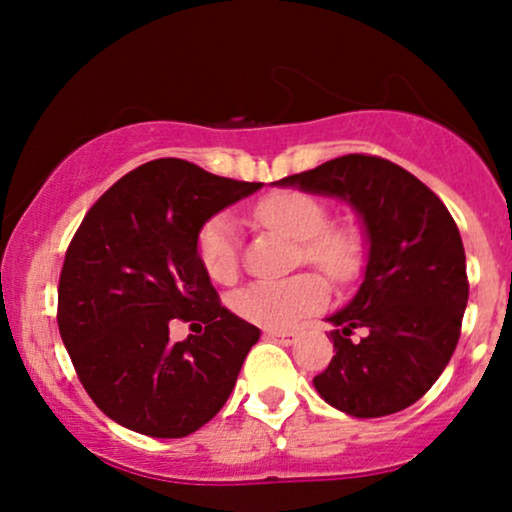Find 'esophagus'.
I'll return each mask as SVG.
<instances>
[{"instance_id":"obj_1","label":"esophagus","mask_w":512,"mask_h":512,"mask_svg":"<svg viewBox=\"0 0 512 512\" xmlns=\"http://www.w3.org/2000/svg\"><path fill=\"white\" fill-rule=\"evenodd\" d=\"M267 337L274 339V342L279 344H293V339H296V332L293 330H267Z\"/></svg>"}]
</instances>
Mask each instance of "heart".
I'll use <instances>...</instances> for the list:
<instances>
[{
  "instance_id": "1",
  "label": "heart",
  "mask_w": 512,
  "mask_h": 512,
  "mask_svg": "<svg viewBox=\"0 0 512 512\" xmlns=\"http://www.w3.org/2000/svg\"><path fill=\"white\" fill-rule=\"evenodd\" d=\"M255 221L301 243L305 262L315 264L334 281H349L358 272L356 236L346 228L327 226L325 202L308 192H276L255 207ZM197 255L207 274L228 284L238 274V223L231 214H219L202 226ZM327 289L320 276L296 274L279 281H255L233 296V310L243 320L262 327H286L325 303Z\"/></svg>"
}]
</instances>
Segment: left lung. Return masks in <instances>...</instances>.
<instances>
[{
  "mask_svg": "<svg viewBox=\"0 0 512 512\" xmlns=\"http://www.w3.org/2000/svg\"><path fill=\"white\" fill-rule=\"evenodd\" d=\"M356 211L368 257L356 296L327 317L334 351L317 395L356 419L419 402L448 366L469 284L460 231L419 178L378 156L349 154L279 180ZM356 329L361 340L350 337Z\"/></svg>",
  "mask_w": 512,
  "mask_h": 512,
  "instance_id": "8db88e82",
  "label": "left lung"
}]
</instances>
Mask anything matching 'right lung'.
<instances>
[{"label": "right lung", "instance_id": "add662e5", "mask_svg": "<svg viewBox=\"0 0 512 512\" xmlns=\"http://www.w3.org/2000/svg\"><path fill=\"white\" fill-rule=\"evenodd\" d=\"M262 182L158 158L120 178L69 243L57 325L76 375L115 424L182 438L219 414L260 330L216 301L197 236ZM200 332L169 342V322Z\"/></svg>", "mask_w": 512, "mask_h": 512}]
</instances>
